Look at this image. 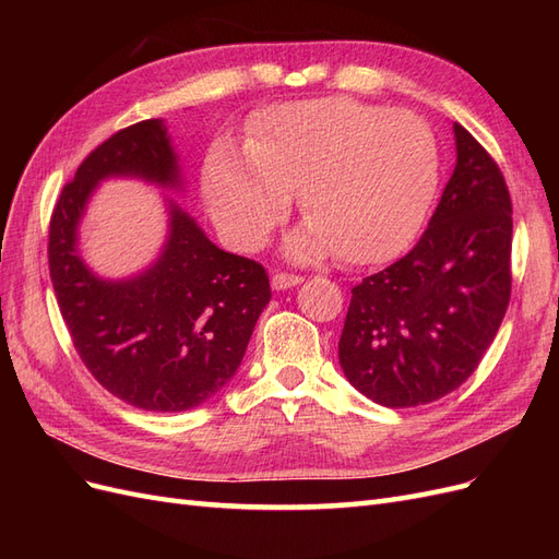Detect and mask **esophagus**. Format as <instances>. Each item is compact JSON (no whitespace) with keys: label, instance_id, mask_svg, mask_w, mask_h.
I'll return each mask as SVG.
<instances>
[{"label":"esophagus","instance_id":"obj_1","mask_svg":"<svg viewBox=\"0 0 559 559\" xmlns=\"http://www.w3.org/2000/svg\"><path fill=\"white\" fill-rule=\"evenodd\" d=\"M302 282L300 275H292V273H275L273 275V289L284 292V289H292V286H298Z\"/></svg>","mask_w":559,"mask_h":559}]
</instances>
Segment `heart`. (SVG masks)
I'll use <instances>...</instances> for the list:
<instances>
[{"instance_id":"1","label":"heart","mask_w":559,"mask_h":559,"mask_svg":"<svg viewBox=\"0 0 559 559\" xmlns=\"http://www.w3.org/2000/svg\"><path fill=\"white\" fill-rule=\"evenodd\" d=\"M441 146L425 118L352 97L282 105L251 118L247 146L216 142L202 183L214 222L245 251L261 247L298 191L308 214L294 259L341 251L349 263L394 259L425 228Z\"/></svg>"}]
</instances>
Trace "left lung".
<instances>
[{"mask_svg":"<svg viewBox=\"0 0 559 559\" xmlns=\"http://www.w3.org/2000/svg\"><path fill=\"white\" fill-rule=\"evenodd\" d=\"M456 165L419 242L352 289L337 359L364 396L413 408L454 392L511 300L513 205L495 158L454 123Z\"/></svg>","mask_w":559,"mask_h":559,"instance_id":"obj_1","label":"left lung"}]
</instances>
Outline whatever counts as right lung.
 Here are the masks:
<instances>
[{
	"mask_svg": "<svg viewBox=\"0 0 559 559\" xmlns=\"http://www.w3.org/2000/svg\"><path fill=\"white\" fill-rule=\"evenodd\" d=\"M140 177L179 189L177 154L158 118L118 130L91 151L56 202L48 267L81 361L109 394L154 413H181L214 396L238 370L270 300L265 267L218 249L170 200V235L154 265L99 280L76 249L97 183Z\"/></svg>",
	"mask_w": 559,
	"mask_h": 559,
	"instance_id": "add662e5",
	"label": "right lung"
}]
</instances>
